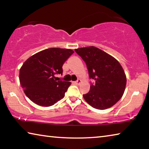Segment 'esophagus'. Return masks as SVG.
Returning <instances> with one entry per match:
<instances>
[{
	"label": "esophagus",
	"mask_w": 149,
	"mask_h": 149,
	"mask_svg": "<svg viewBox=\"0 0 149 149\" xmlns=\"http://www.w3.org/2000/svg\"><path fill=\"white\" fill-rule=\"evenodd\" d=\"M81 82V80L79 79H78L76 81H75V84H76V85H79Z\"/></svg>",
	"instance_id": "1"
}]
</instances>
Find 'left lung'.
Wrapping results in <instances>:
<instances>
[{
	"label": "left lung",
	"mask_w": 149,
	"mask_h": 149,
	"mask_svg": "<svg viewBox=\"0 0 149 149\" xmlns=\"http://www.w3.org/2000/svg\"><path fill=\"white\" fill-rule=\"evenodd\" d=\"M87 65L90 91L84 98L92 107L104 110L114 105L124 93L126 76L122 65L114 57L95 47L75 49Z\"/></svg>",
	"instance_id": "8db88e82"
}]
</instances>
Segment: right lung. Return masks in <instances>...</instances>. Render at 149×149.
I'll return each instance as SVG.
<instances>
[{"instance_id": "add662e5", "label": "right lung", "mask_w": 149, "mask_h": 149, "mask_svg": "<svg viewBox=\"0 0 149 149\" xmlns=\"http://www.w3.org/2000/svg\"><path fill=\"white\" fill-rule=\"evenodd\" d=\"M71 49L50 48L29 57L19 70V82L25 94L35 104L50 107L63 99L71 83L57 81L62 65L74 53Z\"/></svg>"}]
</instances>
